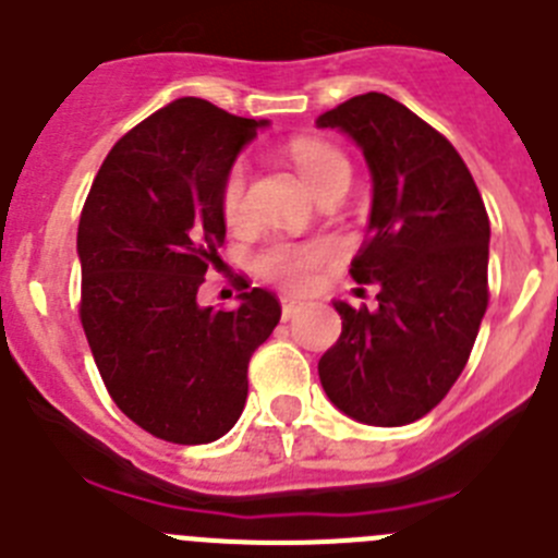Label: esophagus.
Instances as JSON below:
<instances>
[{
  "instance_id": "1",
  "label": "esophagus",
  "mask_w": 558,
  "mask_h": 558,
  "mask_svg": "<svg viewBox=\"0 0 558 558\" xmlns=\"http://www.w3.org/2000/svg\"><path fill=\"white\" fill-rule=\"evenodd\" d=\"M280 305H283V319H291V316H298L300 311H303V303L294 298H283L280 300Z\"/></svg>"
}]
</instances>
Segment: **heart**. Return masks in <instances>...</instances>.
Listing matches in <instances>:
<instances>
[{
  "label": "heart",
  "mask_w": 558,
  "mask_h": 558,
  "mask_svg": "<svg viewBox=\"0 0 558 558\" xmlns=\"http://www.w3.org/2000/svg\"><path fill=\"white\" fill-rule=\"evenodd\" d=\"M289 155L300 178L311 185L314 194L323 185L333 183L336 178H350L348 158L319 138L291 142ZM222 214L228 222H242L244 214H247V169H244V163H235L225 178ZM336 255H339V247L333 242H275L258 255V269L286 289H308L319 269L328 267Z\"/></svg>",
  "instance_id": "1"
}]
</instances>
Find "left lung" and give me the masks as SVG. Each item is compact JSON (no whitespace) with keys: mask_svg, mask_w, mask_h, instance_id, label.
I'll use <instances>...</instances> for the list:
<instances>
[{"mask_svg":"<svg viewBox=\"0 0 558 558\" xmlns=\"http://www.w3.org/2000/svg\"><path fill=\"white\" fill-rule=\"evenodd\" d=\"M373 178L359 283L378 308L333 300L341 336L319 359L330 403L364 425H409L428 414L464 369L484 319L489 217L470 169L445 135L398 99L369 92L325 110Z\"/></svg>","mask_w":558,"mask_h":558,"instance_id":"1","label":"left lung"}]
</instances>
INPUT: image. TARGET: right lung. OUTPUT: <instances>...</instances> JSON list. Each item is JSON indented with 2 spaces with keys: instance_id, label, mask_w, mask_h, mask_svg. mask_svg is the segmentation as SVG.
<instances>
[{
  "instance_id": "1",
  "label": "right lung",
  "mask_w": 558,
  "mask_h": 558,
  "mask_svg": "<svg viewBox=\"0 0 558 558\" xmlns=\"http://www.w3.org/2000/svg\"><path fill=\"white\" fill-rule=\"evenodd\" d=\"M267 124L174 99L119 138L80 217V319L99 375L135 425L174 445L233 428L250 355L280 319L267 289L230 311L197 300L225 244L222 183Z\"/></svg>"
}]
</instances>
